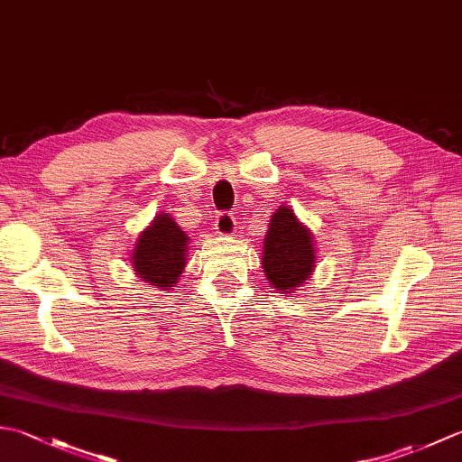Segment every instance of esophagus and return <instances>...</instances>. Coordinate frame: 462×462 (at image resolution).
<instances>
[{
    "label": "esophagus",
    "instance_id": "esophagus-1",
    "mask_svg": "<svg viewBox=\"0 0 462 462\" xmlns=\"http://www.w3.org/2000/svg\"><path fill=\"white\" fill-rule=\"evenodd\" d=\"M216 232L222 234V236H232L234 232H236V218L230 212H220L216 216Z\"/></svg>",
    "mask_w": 462,
    "mask_h": 462
}]
</instances>
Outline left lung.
Returning <instances> with one entry per match:
<instances>
[{"instance_id":"8db88e82","label":"left lung","mask_w":462,"mask_h":462,"mask_svg":"<svg viewBox=\"0 0 462 462\" xmlns=\"http://www.w3.org/2000/svg\"><path fill=\"white\" fill-rule=\"evenodd\" d=\"M262 252L263 273L278 293H293L316 268L311 232L296 218L290 206H280L273 212Z\"/></svg>"}]
</instances>
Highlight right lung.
<instances>
[{"instance_id": "right-lung-1", "label": "right lung", "mask_w": 462, "mask_h": 462, "mask_svg": "<svg viewBox=\"0 0 462 462\" xmlns=\"http://www.w3.org/2000/svg\"><path fill=\"white\" fill-rule=\"evenodd\" d=\"M189 240L171 214H156L133 250V268L146 286L171 290L186 266Z\"/></svg>"}]
</instances>
